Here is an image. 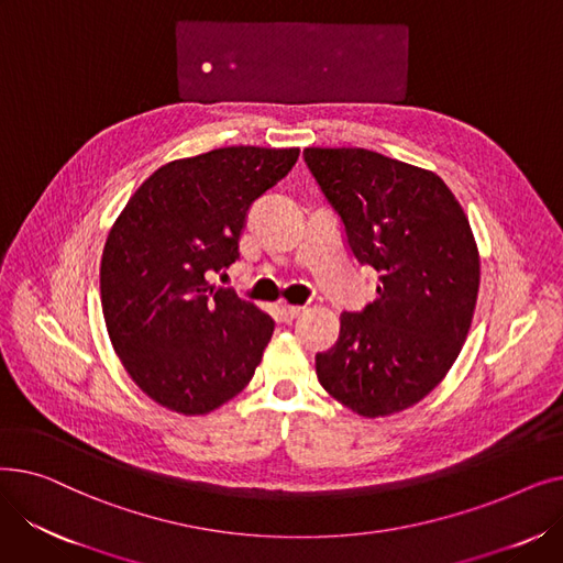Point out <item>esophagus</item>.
<instances>
[{
	"label": "esophagus",
	"instance_id": "34e87169",
	"mask_svg": "<svg viewBox=\"0 0 563 563\" xmlns=\"http://www.w3.org/2000/svg\"><path fill=\"white\" fill-rule=\"evenodd\" d=\"M303 314V308L301 306H283L280 308V317H283V321H294L297 317H301Z\"/></svg>",
	"mask_w": 563,
	"mask_h": 563
}]
</instances>
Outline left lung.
<instances>
[{"mask_svg": "<svg viewBox=\"0 0 563 563\" xmlns=\"http://www.w3.org/2000/svg\"><path fill=\"white\" fill-rule=\"evenodd\" d=\"M351 253L378 272V297L340 314L317 378L363 418L422 401L463 349L479 294V249L452 189L433 170L365 147H306Z\"/></svg>", "mask_w": 563, "mask_h": 563, "instance_id": "obj_1", "label": "left lung"}]
</instances>
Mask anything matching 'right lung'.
<instances>
[{"instance_id":"right-lung-1","label":"right lung","mask_w":563,"mask_h":563,"mask_svg":"<svg viewBox=\"0 0 563 563\" xmlns=\"http://www.w3.org/2000/svg\"><path fill=\"white\" fill-rule=\"evenodd\" d=\"M299 153L230 145L168 162L113 221L100 262L104 323L125 372L159 406L207 416L253 378L274 319L207 274L240 257L249 210Z\"/></svg>"}]
</instances>
